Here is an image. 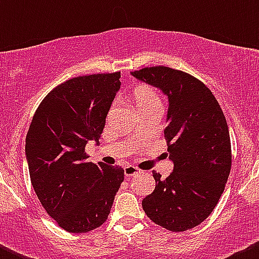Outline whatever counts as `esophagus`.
<instances>
[{
	"label": "esophagus",
	"mask_w": 259,
	"mask_h": 259,
	"mask_svg": "<svg viewBox=\"0 0 259 259\" xmlns=\"http://www.w3.org/2000/svg\"><path fill=\"white\" fill-rule=\"evenodd\" d=\"M124 173L126 177H134V176H137V174L140 173V169H138L137 166H134V165H127V166H125Z\"/></svg>",
	"instance_id": "esophagus-1"
}]
</instances>
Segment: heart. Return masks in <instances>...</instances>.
Wrapping results in <instances>:
<instances>
[{"label": "heart", "mask_w": 259, "mask_h": 259, "mask_svg": "<svg viewBox=\"0 0 259 259\" xmlns=\"http://www.w3.org/2000/svg\"><path fill=\"white\" fill-rule=\"evenodd\" d=\"M133 100L139 111L161 109L160 99L155 89L149 85H139L133 91Z\"/></svg>", "instance_id": "heart-1"}]
</instances>
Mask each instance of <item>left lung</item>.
Returning a JSON list of instances; mask_svg holds the SVG:
<instances>
[{
  "label": "left lung",
  "instance_id": "obj_1",
  "mask_svg": "<svg viewBox=\"0 0 259 259\" xmlns=\"http://www.w3.org/2000/svg\"><path fill=\"white\" fill-rule=\"evenodd\" d=\"M132 75L158 88L169 101L164 137L174 169L165 179L153 171L155 189L143 199V209L168 231L192 229L215 208L231 173L227 120L209 89L187 72L153 66Z\"/></svg>",
  "mask_w": 259,
  "mask_h": 259
}]
</instances>
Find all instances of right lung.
<instances>
[{
	"label": "right lung",
	"mask_w": 259,
	"mask_h": 259,
	"mask_svg": "<svg viewBox=\"0 0 259 259\" xmlns=\"http://www.w3.org/2000/svg\"><path fill=\"white\" fill-rule=\"evenodd\" d=\"M120 72L70 79L41 101L26 137V159L36 195L48 214L70 233L105 223L124 180L120 166L94 164L85 153L105 126Z\"/></svg>",
	"instance_id": "add662e5"
}]
</instances>
